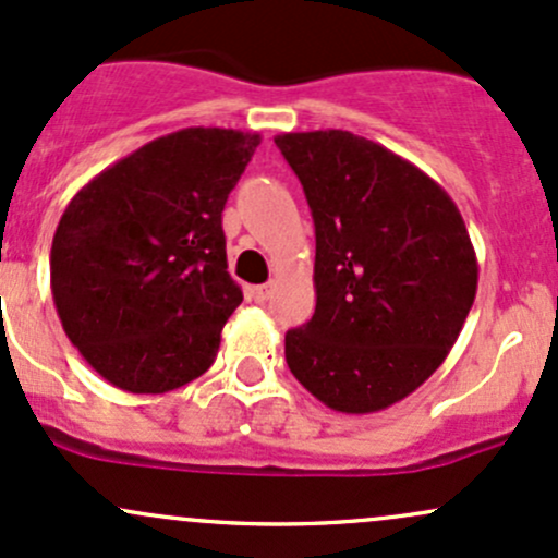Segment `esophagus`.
<instances>
[{"label": "esophagus", "instance_id": "34e87169", "mask_svg": "<svg viewBox=\"0 0 558 558\" xmlns=\"http://www.w3.org/2000/svg\"><path fill=\"white\" fill-rule=\"evenodd\" d=\"M248 296L254 299V302H259V304L267 302V299L272 296V286H269V283H265V286H251Z\"/></svg>", "mask_w": 558, "mask_h": 558}]
</instances>
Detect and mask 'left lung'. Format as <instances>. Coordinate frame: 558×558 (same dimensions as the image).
<instances>
[{"label": "left lung", "mask_w": 558, "mask_h": 558, "mask_svg": "<svg viewBox=\"0 0 558 558\" xmlns=\"http://www.w3.org/2000/svg\"><path fill=\"white\" fill-rule=\"evenodd\" d=\"M315 222V315L286 333L296 381L339 413L405 400L445 363L476 296L461 211L432 177L344 130L275 137Z\"/></svg>", "instance_id": "obj_1"}]
</instances>
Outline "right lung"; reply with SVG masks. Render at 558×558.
<instances>
[{
  "instance_id": "1",
  "label": "right lung",
  "mask_w": 558,
  "mask_h": 558,
  "mask_svg": "<svg viewBox=\"0 0 558 558\" xmlns=\"http://www.w3.org/2000/svg\"><path fill=\"white\" fill-rule=\"evenodd\" d=\"M259 134L190 126L87 182L52 238V299L71 344L113 387L163 395L211 368L243 291L222 211Z\"/></svg>"
}]
</instances>
